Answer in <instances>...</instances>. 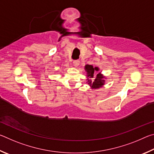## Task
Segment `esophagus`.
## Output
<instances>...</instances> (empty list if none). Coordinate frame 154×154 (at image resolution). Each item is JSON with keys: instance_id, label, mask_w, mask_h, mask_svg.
<instances>
[{"instance_id": "34e87169", "label": "esophagus", "mask_w": 154, "mask_h": 154, "mask_svg": "<svg viewBox=\"0 0 154 154\" xmlns=\"http://www.w3.org/2000/svg\"><path fill=\"white\" fill-rule=\"evenodd\" d=\"M79 60H74L73 61V65L75 66H79Z\"/></svg>"}]
</instances>
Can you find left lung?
<instances>
[{"label":"left lung","instance_id":"8db88e82","mask_svg":"<svg viewBox=\"0 0 154 154\" xmlns=\"http://www.w3.org/2000/svg\"><path fill=\"white\" fill-rule=\"evenodd\" d=\"M85 71L88 72V84L92 87L93 89H96V88H99L100 87L104 85V82H105V80H103V76H101L100 73L99 72L98 74L96 75V78L94 79V81H92V78L94 77V71H98V69L97 67L94 68L92 65H89L87 64L86 66H85Z\"/></svg>","mask_w":154,"mask_h":154}]
</instances>
